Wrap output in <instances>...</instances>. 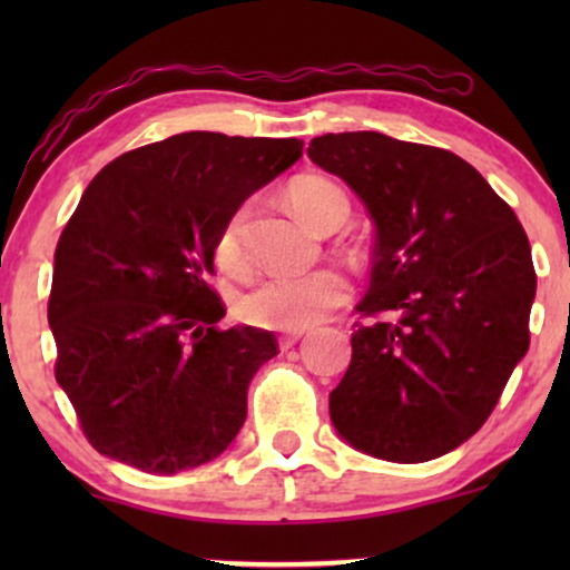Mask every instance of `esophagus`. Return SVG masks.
Wrapping results in <instances>:
<instances>
[{"mask_svg": "<svg viewBox=\"0 0 570 570\" xmlns=\"http://www.w3.org/2000/svg\"><path fill=\"white\" fill-rule=\"evenodd\" d=\"M301 337H303V332H301V330H295V332H285V334H279L277 342H279V347L287 350V347H293L295 342H298Z\"/></svg>", "mask_w": 570, "mask_h": 570, "instance_id": "obj_1", "label": "esophagus"}]
</instances>
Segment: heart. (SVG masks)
Wrapping results in <instances>:
<instances>
[{"label": "heart", "instance_id": "heart-1", "mask_svg": "<svg viewBox=\"0 0 570 570\" xmlns=\"http://www.w3.org/2000/svg\"><path fill=\"white\" fill-rule=\"evenodd\" d=\"M293 213L311 228L337 230L350 217V197L337 181L318 174L295 176L287 184ZM246 207L233 209L215 236V264L225 275L238 277L248 269ZM350 301V283L340 269L318 267L311 272H272L262 277L238 303L240 318L262 330L295 332L316 324L330 311Z\"/></svg>", "mask_w": 570, "mask_h": 570}]
</instances>
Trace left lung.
I'll return each mask as SVG.
<instances>
[{
    "mask_svg": "<svg viewBox=\"0 0 570 570\" xmlns=\"http://www.w3.org/2000/svg\"><path fill=\"white\" fill-rule=\"evenodd\" d=\"M376 223L353 361L330 394L345 441L386 462L449 454L529 350L537 275L513 209L459 155L379 131L311 139Z\"/></svg>",
    "mask_w": 570,
    "mask_h": 570,
    "instance_id": "1",
    "label": "left lung"
}]
</instances>
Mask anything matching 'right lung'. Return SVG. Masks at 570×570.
<instances>
[{"instance_id":"obj_1","label":"right lung","mask_w":570,"mask_h":570,"mask_svg":"<svg viewBox=\"0 0 570 570\" xmlns=\"http://www.w3.org/2000/svg\"><path fill=\"white\" fill-rule=\"evenodd\" d=\"M301 139L184 131L108 163L53 252V376L90 446L150 474L223 454L272 332L223 330L213 246L233 209L301 158Z\"/></svg>"}]
</instances>
